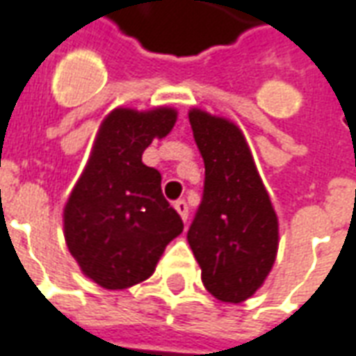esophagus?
Wrapping results in <instances>:
<instances>
[{
	"instance_id": "34e87169",
	"label": "esophagus",
	"mask_w": 356,
	"mask_h": 356,
	"mask_svg": "<svg viewBox=\"0 0 356 356\" xmlns=\"http://www.w3.org/2000/svg\"><path fill=\"white\" fill-rule=\"evenodd\" d=\"M173 208L177 209V213L181 216V219H183V221H186V217H188V206H186V202L185 200L173 202Z\"/></svg>"
}]
</instances>
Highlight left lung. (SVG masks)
<instances>
[{
    "mask_svg": "<svg viewBox=\"0 0 356 356\" xmlns=\"http://www.w3.org/2000/svg\"><path fill=\"white\" fill-rule=\"evenodd\" d=\"M188 120L206 179L186 240L206 290L225 303H242L275 265L278 219L238 125L200 108Z\"/></svg>",
    "mask_w": 356,
    "mask_h": 356,
    "instance_id": "obj_1",
    "label": "left lung"
}]
</instances>
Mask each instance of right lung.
I'll use <instances>...</instances> for the list:
<instances>
[{
	"instance_id": "right-lung-1",
	"label": "right lung",
	"mask_w": 356,
	"mask_h": 356,
	"mask_svg": "<svg viewBox=\"0 0 356 356\" xmlns=\"http://www.w3.org/2000/svg\"><path fill=\"white\" fill-rule=\"evenodd\" d=\"M177 122L170 106L116 108L99 127L86 170L65 206V238L81 273L106 290L147 280L183 221L143 152Z\"/></svg>"
}]
</instances>
